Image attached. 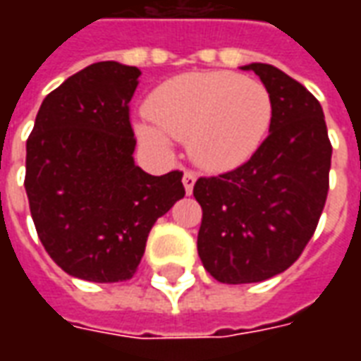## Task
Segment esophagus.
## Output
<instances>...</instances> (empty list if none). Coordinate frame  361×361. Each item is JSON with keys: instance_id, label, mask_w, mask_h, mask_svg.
Masks as SVG:
<instances>
[{"instance_id": "34e87169", "label": "esophagus", "mask_w": 361, "mask_h": 361, "mask_svg": "<svg viewBox=\"0 0 361 361\" xmlns=\"http://www.w3.org/2000/svg\"><path fill=\"white\" fill-rule=\"evenodd\" d=\"M183 188H185V193H191L193 191V185H195V181H197V173L195 172H191V170H188V172L183 173Z\"/></svg>"}]
</instances>
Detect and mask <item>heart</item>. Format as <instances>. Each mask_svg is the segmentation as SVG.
<instances>
[{
    "label": "heart",
    "mask_w": 361,
    "mask_h": 361,
    "mask_svg": "<svg viewBox=\"0 0 361 361\" xmlns=\"http://www.w3.org/2000/svg\"><path fill=\"white\" fill-rule=\"evenodd\" d=\"M150 121L137 135L152 149L170 139L188 142L191 157L209 170L247 162L265 141L272 100L259 81L228 71H191L162 82L149 98Z\"/></svg>",
    "instance_id": "b5f03b06"
}]
</instances>
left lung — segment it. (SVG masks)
<instances>
[{
    "mask_svg": "<svg viewBox=\"0 0 361 361\" xmlns=\"http://www.w3.org/2000/svg\"><path fill=\"white\" fill-rule=\"evenodd\" d=\"M272 100L269 137L245 164L199 178L203 220L197 251L212 279L261 282L302 255L329 193L333 147L323 108L303 85L269 63H250Z\"/></svg>",
    "mask_w": 361,
    "mask_h": 361,
    "instance_id": "obj_1",
    "label": "left lung"
}]
</instances>
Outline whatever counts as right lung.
Instances as JSON below:
<instances>
[{
	"instance_id": "right-lung-1",
	"label": "right lung",
	"mask_w": 361,
	"mask_h": 361,
	"mask_svg": "<svg viewBox=\"0 0 361 361\" xmlns=\"http://www.w3.org/2000/svg\"><path fill=\"white\" fill-rule=\"evenodd\" d=\"M141 71L98 61L44 98L27 141L36 232L58 267L89 282H123L141 263L150 228L185 195L183 173L135 166L129 102Z\"/></svg>"
}]
</instances>
